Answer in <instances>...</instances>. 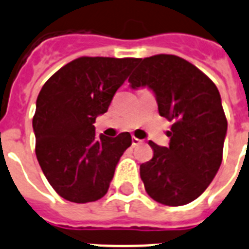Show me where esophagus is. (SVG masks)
I'll use <instances>...</instances> for the list:
<instances>
[{
  "label": "esophagus",
  "mask_w": 249,
  "mask_h": 249,
  "mask_svg": "<svg viewBox=\"0 0 249 249\" xmlns=\"http://www.w3.org/2000/svg\"><path fill=\"white\" fill-rule=\"evenodd\" d=\"M140 143H142V140L137 139V137L132 136V145L133 146H137V145H140Z\"/></svg>",
  "instance_id": "34e87169"
}]
</instances>
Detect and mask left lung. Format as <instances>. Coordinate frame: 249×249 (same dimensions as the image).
Masks as SVG:
<instances>
[{"label": "left lung", "mask_w": 249, "mask_h": 249, "mask_svg": "<svg viewBox=\"0 0 249 249\" xmlns=\"http://www.w3.org/2000/svg\"><path fill=\"white\" fill-rule=\"evenodd\" d=\"M131 88L149 86L159 114L172 121L168 147L153 141V159L140 165L153 200L182 206L202 195L223 160L228 122L216 85L186 59L173 54L143 58L129 76Z\"/></svg>", "instance_id": "left-lung-1"}]
</instances>
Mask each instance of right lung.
<instances>
[{
  "label": "right lung",
  "mask_w": 249,
  "mask_h": 249,
  "mask_svg": "<svg viewBox=\"0 0 249 249\" xmlns=\"http://www.w3.org/2000/svg\"><path fill=\"white\" fill-rule=\"evenodd\" d=\"M139 58L80 57L53 73L36 99V154L49 184L65 200L92 202L108 192L120 158L131 146L128 132L95 137V118Z\"/></svg>",
  "instance_id": "1"
}]
</instances>
